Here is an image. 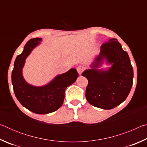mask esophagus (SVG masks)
I'll return each instance as SVG.
<instances>
[{
	"mask_svg": "<svg viewBox=\"0 0 147 147\" xmlns=\"http://www.w3.org/2000/svg\"><path fill=\"white\" fill-rule=\"evenodd\" d=\"M76 70H77V71H78V73L79 74H81L84 71V67L82 66H78V67H77Z\"/></svg>",
	"mask_w": 147,
	"mask_h": 147,
	"instance_id": "obj_1",
	"label": "esophagus"
}]
</instances>
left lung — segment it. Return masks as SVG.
I'll return each mask as SVG.
<instances>
[{"label":"left lung","mask_w":147,"mask_h":147,"mask_svg":"<svg viewBox=\"0 0 147 147\" xmlns=\"http://www.w3.org/2000/svg\"><path fill=\"white\" fill-rule=\"evenodd\" d=\"M104 57L113 63L112 67L107 71L94 69ZM91 67L82 74L88 80L86 97L89 104L111 109L126 100L132 86L134 71L128 53L116 39L102 45L100 53Z\"/></svg>","instance_id":"obj_1"}]
</instances>
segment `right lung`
Segmentation results:
<instances>
[{
    "instance_id": "add662e5",
    "label": "right lung",
    "mask_w": 147,
    "mask_h": 147,
    "mask_svg": "<svg viewBox=\"0 0 147 147\" xmlns=\"http://www.w3.org/2000/svg\"><path fill=\"white\" fill-rule=\"evenodd\" d=\"M41 38L30 39L24 51L17 56L11 73V82L17 100L28 110L37 114H47L55 111L63 103L65 91L75 82L78 73L75 69L56 76L51 82L43 87H34L27 84L22 75L24 61Z\"/></svg>"
}]
</instances>
